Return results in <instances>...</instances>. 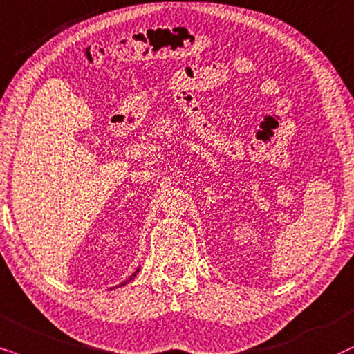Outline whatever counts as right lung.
I'll list each match as a JSON object with an SVG mask.
<instances>
[{
	"instance_id": "add662e5",
	"label": "right lung",
	"mask_w": 354,
	"mask_h": 354,
	"mask_svg": "<svg viewBox=\"0 0 354 354\" xmlns=\"http://www.w3.org/2000/svg\"><path fill=\"white\" fill-rule=\"evenodd\" d=\"M139 268H140V267H139ZM139 268H138V270H136V272L133 273V275H131V277H129V279H128V280H126V281H122V283H120V285H118V286H122V285L129 283V281H131V280H133V279H134V277H136V273H139ZM115 288H116V286H115Z\"/></svg>"
}]
</instances>
